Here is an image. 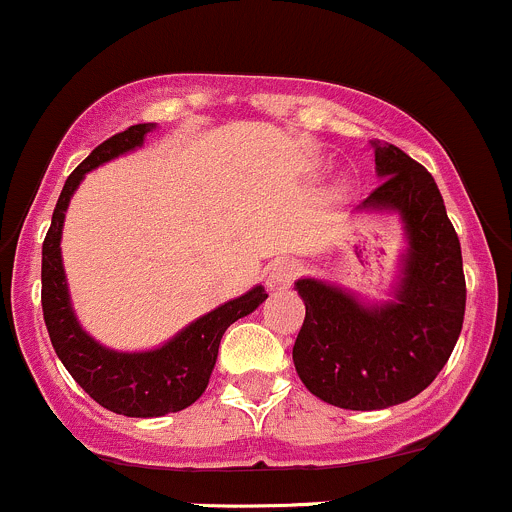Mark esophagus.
<instances>
[{
	"label": "esophagus",
	"mask_w": 512,
	"mask_h": 512,
	"mask_svg": "<svg viewBox=\"0 0 512 512\" xmlns=\"http://www.w3.org/2000/svg\"><path fill=\"white\" fill-rule=\"evenodd\" d=\"M304 272V265L294 257H282V260H275L270 267V285L272 287H285L292 285L299 275Z\"/></svg>",
	"instance_id": "esophagus-1"
}]
</instances>
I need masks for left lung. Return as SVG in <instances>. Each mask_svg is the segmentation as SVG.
<instances>
[{
  "instance_id": "1",
  "label": "left lung",
  "mask_w": 512,
  "mask_h": 512,
  "mask_svg": "<svg viewBox=\"0 0 512 512\" xmlns=\"http://www.w3.org/2000/svg\"><path fill=\"white\" fill-rule=\"evenodd\" d=\"M384 180L361 208L399 210L409 232L396 302L361 307L317 280H299L304 314L292 359L327 404L374 411L414 399L446 366L466 314L461 242L433 175L401 148L371 141Z\"/></svg>"
}]
</instances>
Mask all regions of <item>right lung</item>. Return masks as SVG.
I'll return each instance as SVG.
<instances>
[{
  "label": "right lung",
  "instance_id": "add662e5",
  "mask_svg": "<svg viewBox=\"0 0 512 512\" xmlns=\"http://www.w3.org/2000/svg\"><path fill=\"white\" fill-rule=\"evenodd\" d=\"M151 128L153 123H138V126L126 128L123 133H116L101 146H96L84 163L76 165L56 200L51 227L44 237V247H41V309H44L51 347L61 364L66 366V371L74 376L76 384L96 404L113 414L133 418L175 414V411H183L195 404L213 374L225 329L245 314L255 312L267 299V292L262 287L250 289L242 297L232 299L185 327L178 337L170 339L156 352H111V349L96 344L79 327L74 312H71L69 289H66L64 267H61L59 242L64 213L69 208L76 185L84 180L91 168L141 146Z\"/></svg>",
  "mask_w": 512,
  "mask_h": 512
}]
</instances>
